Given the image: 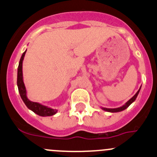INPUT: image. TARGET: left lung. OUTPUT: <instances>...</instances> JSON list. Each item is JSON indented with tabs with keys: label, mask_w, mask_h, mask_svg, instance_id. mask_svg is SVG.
<instances>
[{
	"label": "left lung",
	"mask_w": 157,
	"mask_h": 157,
	"mask_svg": "<svg viewBox=\"0 0 157 157\" xmlns=\"http://www.w3.org/2000/svg\"><path fill=\"white\" fill-rule=\"evenodd\" d=\"M140 89H141V87L139 88V89L138 90V92L136 93L135 95L133 96V97L130 98V100H129L126 103V104H124L123 105V106H120V107H118V108H105V107H101V109H102L103 110H104V111H106V112H109V113H118V112H121L123 111V110L126 109L127 107H128L129 106H130V104H132V103L134 102V101H136V99L138 94H139V92H140Z\"/></svg>",
	"instance_id": "obj_1"
}]
</instances>
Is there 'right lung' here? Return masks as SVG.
Here are the masks:
<instances>
[{
	"mask_svg": "<svg viewBox=\"0 0 157 157\" xmlns=\"http://www.w3.org/2000/svg\"><path fill=\"white\" fill-rule=\"evenodd\" d=\"M26 51H27V50L23 53L20 59L18 67V74H17V86H18V92H19L21 98L25 104L27 106V107L36 114L43 117L51 116V115H55L57 113V109H52V108L48 107V106L39 104V103L33 102L27 98V89H26L25 82H24L23 71H22V64H23V60L25 58Z\"/></svg>",
	"mask_w": 157,
	"mask_h": 157,
	"instance_id": "1",
	"label": "right lung"
}]
</instances>
